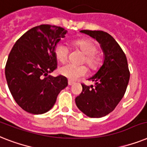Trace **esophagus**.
<instances>
[{"label":"esophagus","instance_id":"34e87169","mask_svg":"<svg viewBox=\"0 0 147 147\" xmlns=\"http://www.w3.org/2000/svg\"><path fill=\"white\" fill-rule=\"evenodd\" d=\"M73 84H74L73 82H71V81H70V80H69V81H68V84H69V86L72 85Z\"/></svg>","mask_w":147,"mask_h":147}]
</instances>
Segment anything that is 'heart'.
Returning a JSON list of instances; mask_svg holds the SVG:
<instances>
[{"label":"heart","mask_w":147,"mask_h":147,"mask_svg":"<svg viewBox=\"0 0 147 147\" xmlns=\"http://www.w3.org/2000/svg\"><path fill=\"white\" fill-rule=\"evenodd\" d=\"M71 45L75 48L81 51L84 54L82 63H85L90 69H98L100 66L101 58L96 53L97 45L92 40L88 38L78 39L72 41ZM69 53V47L63 43H59L55 47V56L57 60L60 63H65L67 60ZM87 71L88 69L85 65H75L70 63L63 65L59 69L62 76L71 80H76L83 77L87 74Z\"/></svg>","instance_id":"heart-1"}]
</instances>
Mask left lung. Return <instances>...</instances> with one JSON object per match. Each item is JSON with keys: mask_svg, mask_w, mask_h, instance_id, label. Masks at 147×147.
Returning a JSON list of instances; mask_svg holds the SVG:
<instances>
[{"mask_svg": "<svg viewBox=\"0 0 147 147\" xmlns=\"http://www.w3.org/2000/svg\"><path fill=\"white\" fill-rule=\"evenodd\" d=\"M96 39L104 53L103 64L88 80L94 85L82 84V92L76 98L78 108L90 118H101L113 112L125 95L130 78L126 56L116 40L102 31L82 30Z\"/></svg>", "mask_w": 147, "mask_h": 147, "instance_id": "8db88e82", "label": "left lung"}]
</instances>
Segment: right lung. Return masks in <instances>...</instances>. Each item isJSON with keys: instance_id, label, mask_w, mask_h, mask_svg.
<instances>
[{"instance_id": "right-lung-1", "label": "right lung", "mask_w": 147, "mask_h": 147, "mask_svg": "<svg viewBox=\"0 0 147 147\" xmlns=\"http://www.w3.org/2000/svg\"><path fill=\"white\" fill-rule=\"evenodd\" d=\"M65 34L59 26H36L20 37L9 53L5 66L8 88L16 103L28 113H47L67 87L64 76H47L57 68L54 48Z\"/></svg>"}]
</instances>
